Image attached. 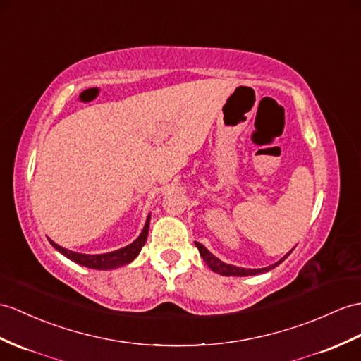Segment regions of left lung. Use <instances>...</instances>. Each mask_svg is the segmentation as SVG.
<instances>
[{
    "label": "left lung",
    "mask_w": 361,
    "mask_h": 361,
    "mask_svg": "<svg viewBox=\"0 0 361 361\" xmlns=\"http://www.w3.org/2000/svg\"><path fill=\"white\" fill-rule=\"evenodd\" d=\"M196 247H197V250H199V252H200V256H202V259H204V262L207 263V265L213 269L214 272H217V274H221V276H233V277H245V276H256V274H262V272H267V271H269V269H272V268H276L277 265H280V263H282L289 254L293 252V250L289 251L286 256L283 257V259H280L277 263H274V265H271V267H267V268H262V269H245V268H237V267H234V265H230V263H225V262H222L221 259H217L216 256H213V254H211L204 245L202 243H199V242H196Z\"/></svg>",
    "instance_id": "8db88e82"
}]
</instances>
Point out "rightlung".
<instances>
[{"label":"right lung","instance_id":"add662e5","mask_svg":"<svg viewBox=\"0 0 361 361\" xmlns=\"http://www.w3.org/2000/svg\"><path fill=\"white\" fill-rule=\"evenodd\" d=\"M148 226H150V216L147 217V222L142 233L137 237V239L127 245V247L111 251V252H105V254H81V252H75L66 250L63 247H59L55 242H51V247H55L61 254L70 260H73L79 265L87 267V268H93V269H113L118 267H124L127 263H130L131 260H135V257L139 254V251L142 250V247L147 242V235H148Z\"/></svg>","mask_w":361,"mask_h":361}]
</instances>
